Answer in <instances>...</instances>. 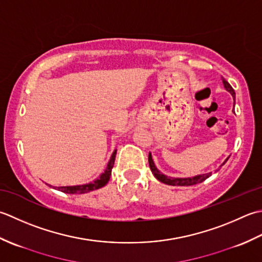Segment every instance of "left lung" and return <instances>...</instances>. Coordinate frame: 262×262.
<instances>
[{
	"mask_svg": "<svg viewBox=\"0 0 262 262\" xmlns=\"http://www.w3.org/2000/svg\"><path fill=\"white\" fill-rule=\"evenodd\" d=\"M223 80V83H224V87L226 88L227 92L231 93V95L233 96V98L235 97V92H234V89L232 88L231 84H229L225 79H222ZM228 159V158H227ZM227 159L225 162L223 163V165L227 162ZM148 162H149V166H150V169L152 174L155 175V178H156L158 181H161L162 183L165 184H168V185H178V186H189V185H194V184H198L204 182L206 179L209 178L211 175V173H208V174H202V175H198V176H194V178H188V179H173V178H167V176H165L163 174H161V172L156 168L152 161V157L151 155L149 154V157H148ZM222 165V166H223Z\"/></svg>",
	"mask_w": 262,
	"mask_h": 262,
	"instance_id": "obj_1",
	"label": "left lung"
}]
</instances>
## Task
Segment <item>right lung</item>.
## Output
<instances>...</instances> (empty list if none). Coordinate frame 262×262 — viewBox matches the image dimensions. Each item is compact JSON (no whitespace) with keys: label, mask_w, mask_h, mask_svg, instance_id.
Instances as JSON below:
<instances>
[{"label":"right lung","mask_w":262,"mask_h":262,"mask_svg":"<svg viewBox=\"0 0 262 262\" xmlns=\"http://www.w3.org/2000/svg\"><path fill=\"white\" fill-rule=\"evenodd\" d=\"M115 155H116V150L113 152V155H112V157L110 159V163L107 165V167H106L105 172L101 174L97 180L94 181V182L88 183V184H83V185H76V186H60V188H57V190L64 192V193H70V194L79 193V194H81V193H87V192L100 189L101 186L107 184V182L111 179L112 168H113L114 162H115Z\"/></svg>","instance_id":"add662e5"}]
</instances>
